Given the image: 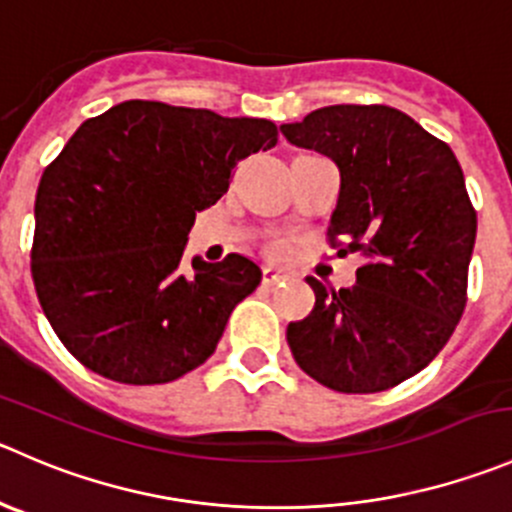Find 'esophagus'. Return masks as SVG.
<instances>
[{"label":"esophagus","instance_id":"esophagus-1","mask_svg":"<svg viewBox=\"0 0 512 512\" xmlns=\"http://www.w3.org/2000/svg\"><path fill=\"white\" fill-rule=\"evenodd\" d=\"M290 280V275H287L285 270H277V267H265L262 270V285L272 287V285H280V282H287Z\"/></svg>","mask_w":512,"mask_h":512}]
</instances>
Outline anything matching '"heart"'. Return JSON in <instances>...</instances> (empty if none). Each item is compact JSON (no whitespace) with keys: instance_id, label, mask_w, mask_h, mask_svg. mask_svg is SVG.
Returning <instances> with one entry per match:
<instances>
[{"instance_id":"obj_1","label":"heart","mask_w":512,"mask_h":512,"mask_svg":"<svg viewBox=\"0 0 512 512\" xmlns=\"http://www.w3.org/2000/svg\"><path fill=\"white\" fill-rule=\"evenodd\" d=\"M265 250L270 257H285L290 252V242L285 237H272V240H267Z\"/></svg>"}]
</instances>
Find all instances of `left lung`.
<instances>
[{
	"label": "left lung",
	"mask_w": 512,
	"mask_h": 512,
	"mask_svg": "<svg viewBox=\"0 0 512 512\" xmlns=\"http://www.w3.org/2000/svg\"><path fill=\"white\" fill-rule=\"evenodd\" d=\"M280 130L340 167L327 242L365 257L350 290L307 277L315 310L287 327L292 357L337 393L395 388L435 360L465 312L478 215L463 170L443 140L385 104H335Z\"/></svg>",
	"instance_id": "8db88e82"
}]
</instances>
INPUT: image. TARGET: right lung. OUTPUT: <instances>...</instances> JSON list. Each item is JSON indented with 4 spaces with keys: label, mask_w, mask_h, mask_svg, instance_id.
<instances>
[{
    "label": "right lung",
    "mask_w": 512,
    "mask_h": 512,
    "mask_svg": "<svg viewBox=\"0 0 512 512\" xmlns=\"http://www.w3.org/2000/svg\"><path fill=\"white\" fill-rule=\"evenodd\" d=\"M277 145L270 119L130 99L89 117L44 167L32 280L62 345L97 375L160 385L215 352L262 272L242 255L182 265L197 212L237 162Z\"/></svg>",
    "instance_id": "1"
}]
</instances>
